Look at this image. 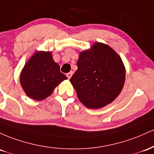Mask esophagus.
<instances>
[{"label": "esophagus", "mask_w": 154, "mask_h": 154, "mask_svg": "<svg viewBox=\"0 0 154 154\" xmlns=\"http://www.w3.org/2000/svg\"><path fill=\"white\" fill-rule=\"evenodd\" d=\"M67 77L68 78V79H70V78H71V76L72 75V72H68V73L66 74Z\"/></svg>", "instance_id": "esophagus-1"}]
</instances>
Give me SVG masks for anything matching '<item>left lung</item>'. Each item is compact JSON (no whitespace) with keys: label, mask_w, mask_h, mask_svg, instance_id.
Instances as JSON below:
<instances>
[{"label":"left lung","mask_w":154,"mask_h":154,"mask_svg":"<svg viewBox=\"0 0 154 154\" xmlns=\"http://www.w3.org/2000/svg\"><path fill=\"white\" fill-rule=\"evenodd\" d=\"M77 66L70 81L78 98L87 108H103L113 102L123 89L124 64L108 45L97 42L91 49L82 51Z\"/></svg>","instance_id":"1"}]
</instances>
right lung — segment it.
<instances>
[{
	"instance_id": "obj_1",
	"label": "right lung",
	"mask_w": 154,
	"mask_h": 154,
	"mask_svg": "<svg viewBox=\"0 0 154 154\" xmlns=\"http://www.w3.org/2000/svg\"><path fill=\"white\" fill-rule=\"evenodd\" d=\"M67 79L60 72V65L54 61L51 52L38 51L26 63L20 75V83L27 96L41 100Z\"/></svg>"
}]
</instances>
